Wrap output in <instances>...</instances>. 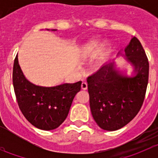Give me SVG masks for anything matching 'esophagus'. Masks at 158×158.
<instances>
[{"label":"esophagus","instance_id":"obj_1","mask_svg":"<svg viewBox=\"0 0 158 158\" xmlns=\"http://www.w3.org/2000/svg\"><path fill=\"white\" fill-rule=\"evenodd\" d=\"M81 89L84 90H86L88 89V84L87 82H82L81 83Z\"/></svg>","mask_w":158,"mask_h":158}]
</instances>
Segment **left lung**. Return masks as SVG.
<instances>
[{"label":"left lung","instance_id":"8db88e82","mask_svg":"<svg viewBox=\"0 0 158 158\" xmlns=\"http://www.w3.org/2000/svg\"><path fill=\"white\" fill-rule=\"evenodd\" d=\"M125 54L135 65V77H123L113 65H109L102 66L87 78L92 115L97 125L105 131L126 126L140 111L146 96L149 62L136 37L131 39Z\"/></svg>","mask_w":158,"mask_h":158}]
</instances>
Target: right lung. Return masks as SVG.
I'll return each mask as SVG.
<instances>
[{
  "label": "right lung",
  "instance_id": "1",
  "mask_svg": "<svg viewBox=\"0 0 158 158\" xmlns=\"http://www.w3.org/2000/svg\"><path fill=\"white\" fill-rule=\"evenodd\" d=\"M12 82L18 106L23 116L33 126L43 131L56 129L65 121L81 85V81L55 87L35 85L23 76L17 55L14 61Z\"/></svg>",
  "mask_w": 158,
  "mask_h": 158
}]
</instances>
